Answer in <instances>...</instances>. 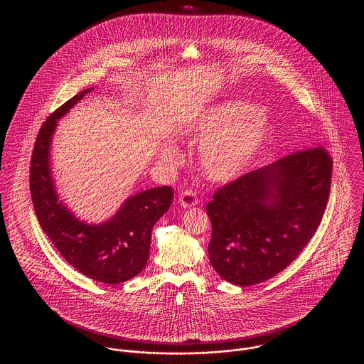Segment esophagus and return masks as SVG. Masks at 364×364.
Wrapping results in <instances>:
<instances>
[{
    "label": "esophagus",
    "mask_w": 364,
    "mask_h": 364,
    "mask_svg": "<svg viewBox=\"0 0 364 364\" xmlns=\"http://www.w3.org/2000/svg\"><path fill=\"white\" fill-rule=\"evenodd\" d=\"M178 202L181 205V208H190L198 205V196L196 192L192 190L183 191L178 196Z\"/></svg>",
    "instance_id": "obj_1"
}]
</instances>
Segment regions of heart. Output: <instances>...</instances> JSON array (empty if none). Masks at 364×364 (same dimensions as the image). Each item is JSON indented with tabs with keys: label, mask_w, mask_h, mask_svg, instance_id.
<instances>
[{
	"label": "heart",
	"mask_w": 364,
	"mask_h": 364,
	"mask_svg": "<svg viewBox=\"0 0 364 364\" xmlns=\"http://www.w3.org/2000/svg\"><path fill=\"white\" fill-rule=\"evenodd\" d=\"M270 122L258 106L228 101L208 110L191 128V138L208 141L202 161L214 180H228L239 173L263 146ZM174 156L173 149L168 150Z\"/></svg>",
	"instance_id": "obj_1"
}]
</instances>
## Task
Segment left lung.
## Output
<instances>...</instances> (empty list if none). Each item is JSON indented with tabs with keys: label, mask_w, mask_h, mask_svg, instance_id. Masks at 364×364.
<instances>
[{
	"label": "left lung",
	"mask_w": 364,
	"mask_h": 364,
	"mask_svg": "<svg viewBox=\"0 0 364 364\" xmlns=\"http://www.w3.org/2000/svg\"><path fill=\"white\" fill-rule=\"evenodd\" d=\"M333 161L322 146L294 151L218 188L208 202V258L240 287L277 276L307 245L329 199Z\"/></svg>",
	"instance_id": "1"
}]
</instances>
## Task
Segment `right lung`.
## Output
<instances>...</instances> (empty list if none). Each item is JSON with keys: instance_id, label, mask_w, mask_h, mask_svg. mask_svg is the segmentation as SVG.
<instances>
[{"instance_id": "right-lung-1", "label": "right lung", "mask_w": 364, "mask_h": 364, "mask_svg": "<svg viewBox=\"0 0 364 364\" xmlns=\"http://www.w3.org/2000/svg\"><path fill=\"white\" fill-rule=\"evenodd\" d=\"M91 90L76 94L41 127L31 156L30 191L38 221L61 257L86 277L112 285L138 276L146 266L153 226L171 206L173 190L164 186L141 191L100 225L79 221L58 202L50 173L53 134L58 119Z\"/></svg>"}]
</instances>
